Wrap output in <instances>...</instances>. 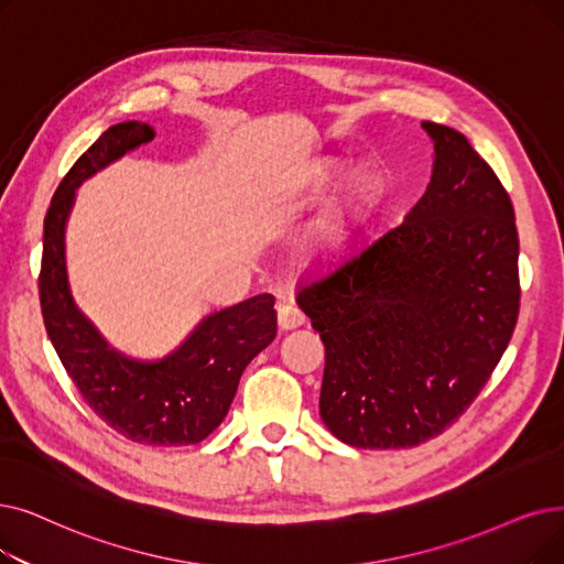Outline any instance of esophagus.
<instances>
[{
	"mask_svg": "<svg viewBox=\"0 0 564 564\" xmlns=\"http://www.w3.org/2000/svg\"><path fill=\"white\" fill-rule=\"evenodd\" d=\"M304 323H306V317H304V313H302L297 306H292V304H281V306H279V327H281L283 332L297 329V327H302Z\"/></svg>",
	"mask_w": 564,
	"mask_h": 564,
	"instance_id": "obj_1",
	"label": "esophagus"
}]
</instances>
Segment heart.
Segmentation results:
<instances>
[{"label":"heart","mask_w":564,"mask_h":564,"mask_svg":"<svg viewBox=\"0 0 564 564\" xmlns=\"http://www.w3.org/2000/svg\"><path fill=\"white\" fill-rule=\"evenodd\" d=\"M378 193L380 177L373 170H359L348 186V193L338 198L308 230L302 247L306 260L311 264L332 262L348 243L357 214L369 207L378 198Z\"/></svg>","instance_id":"obj_1"}]
</instances>
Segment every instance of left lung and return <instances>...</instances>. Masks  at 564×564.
<instances>
[{
	"label": "left lung",
	"mask_w": 564,
	"mask_h": 564,
	"mask_svg": "<svg viewBox=\"0 0 564 564\" xmlns=\"http://www.w3.org/2000/svg\"><path fill=\"white\" fill-rule=\"evenodd\" d=\"M422 127L435 156L420 203L297 292L325 343L321 417L361 449L414 447L454 424L519 317V232L505 186L463 133Z\"/></svg>",
	"instance_id": "obj_1"
}]
</instances>
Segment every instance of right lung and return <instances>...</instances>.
Here are the masks:
<instances>
[{
    "instance_id": "1",
    "label": "right lung",
    "mask_w": 564,
    "mask_h": 564,
    "mask_svg": "<svg viewBox=\"0 0 564 564\" xmlns=\"http://www.w3.org/2000/svg\"><path fill=\"white\" fill-rule=\"evenodd\" d=\"M152 140L150 124L121 121L73 163L43 221L39 295L45 332L87 405L133 443L177 447L200 443L226 420L243 369L276 336V311L272 295H256L203 317L167 357L140 361L110 348L73 302L64 235L76 188Z\"/></svg>"
}]
</instances>
